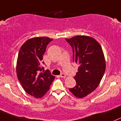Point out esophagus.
<instances>
[{"label":"esophagus","mask_w":121,"mask_h":121,"mask_svg":"<svg viewBox=\"0 0 121 121\" xmlns=\"http://www.w3.org/2000/svg\"><path fill=\"white\" fill-rule=\"evenodd\" d=\"M60 77H61V78H65L66 77V75L64 73H62L60 75Z\"/></svg>","instance_id":"1"}]
</instances>
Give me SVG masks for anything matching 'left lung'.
<instances>
[{"mask_svg": "<svg viewBox=\"0 0 121 121\" xmlns=\"http://www.w3.org/2000/svg\"><path fill=\"white\" fill-rule=\"evenodd\" d=\"M72 48L73 62L79 65L74 77L76 86L69 91L78 98H82L96 89L106 69L103 50L96 40L86 35L65 39Z\"/></svg>", "mask_w": 121, "mask_h": 121, "instance_id": "8db88e82", "label": "left lung"}]
</instances>
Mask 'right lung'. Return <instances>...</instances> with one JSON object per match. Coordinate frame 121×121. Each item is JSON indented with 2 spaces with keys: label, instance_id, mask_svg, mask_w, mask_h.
<instances>
[{
  "label": "right lung",
  "instance_id": "obj_1",
  "mask_svg": "<svg viewBox=\"0 0 121 121\" xmlns=\"http://www.w3.org/2000/svg\"><path fill=\"white\" fill-rule=\"evenodd\" d=\"M53 39L47 37L28 39L21 47L17 62L18 80L25 92L35 98L43 97L49 90L55 77L42 66L43 55Z\"/></svg>",
  "mask_w": 121,
  "mask_h": 121
}]
</instances>
